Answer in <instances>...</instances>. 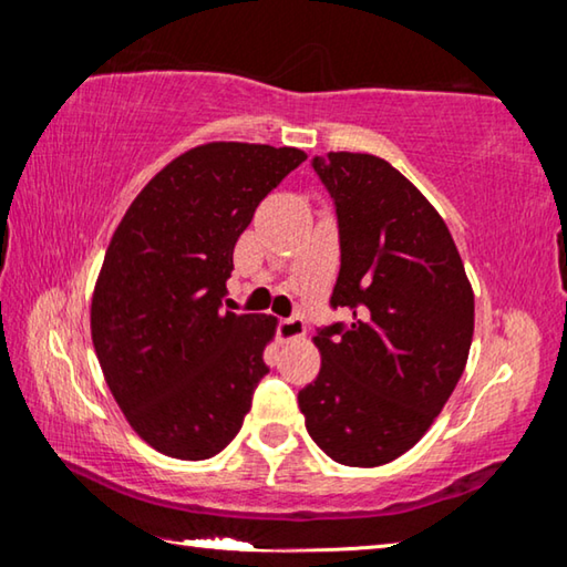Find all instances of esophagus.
<instances>
[{"label": "esophagus", "instance_id": "1", "mask_svg": "<svg viewBox=\"0 0 567 567\" xmlns=\"http://www.w3.org/2000/svg\"><path fill=\"white\" fill-rule=\"evenodd\" d=\"M277 332H280V338L287 342L300 340L307 332V322L300 318V315H292V318H285L277 322Z\"/></svg>", "mask_w": 567, "mask_h": 567}]
</instances>
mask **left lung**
Segmentation results:
<instances>
[{
    "label": "left lung",
    "mask_w": 567,
    "mask_h": 567,
    "mask_svg": "<svg viewBox=\"0 0 567 567\" xmlns=\"http://www.w3.org/2000/svg\"><path fill=\"white\" fill-rule=\"evenodd\" d=\"M310 165L338 215L330 307L350 320L315 334L322 368L297 402L334 463L385 465L427 433L463 375L473 287L443 217L390 162L330 152Z\"/></svg>",
    "instance_id": "8db88e82"
}]
</instances>
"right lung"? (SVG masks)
Segmentation results:
<instances>
[{
	"instance_id": "1",
	"label": "right lung",
	"mask_w": 567,
	"mask_h": 567,
	"mask_svg": "<svg viewBox=\"0 0 567 567\" xmlns=\"http://www.w3.org/2000/svg\"><path fill=\"white\" fill-rule=\"evenodd\" d=\"M305 159L295 147L209 142L152 177L114 229L92 342L124 417L159 453L225 450L270 372L275 318L223 312L225 282L257 205Z\"/></svg>"
}]
</instances>
